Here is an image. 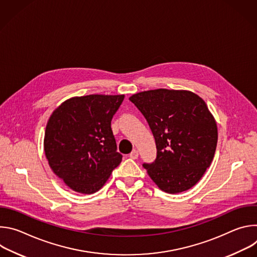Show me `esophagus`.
<instances>
[{"mask_svg": "<svg viewBox=\"0 0 257 257\" xmlns=\"http://www.w3.org/2000/svg\"><path fill=\"white\" fill-rule=\"evenodd\" d=\"M129 158L132 159V160H136V159L138 158V152H137L136 150L132 151V152L130 153V155H129Z\"/></svg>", "mask_w": 257, "mask_h": 257, "instance_id": "obj_1", "label": "esophagus"}]
</instances>
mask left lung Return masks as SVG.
<instances>
[{"instance_id": "8db88e82", "label": "left lung", "mask_w": 257, "mask_h": 257, "mask_svg": "<svg viewBox=\"0 0 257 257\" xmlns=\"http://www.w3.org/2000/svg\"><path fill=\"white\" fill-rule=\"evenodd\" d=\"M129 99L148 121L157 158L142 166L160 189L175 194L193 187L210 166L217 143L214 118L188 90L142 91Z\"/></svg>"}]
</instances>
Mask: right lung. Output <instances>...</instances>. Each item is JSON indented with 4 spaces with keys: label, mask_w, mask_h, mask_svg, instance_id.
I'll return each instance as SVG.
<instances>
[{
    "label": "right lung",
    "mask_w": 257,
    "mask_h": 257,
    "mask_svg": "<svg viewBox=\"0 0 257 257\" xmlns=\"http://www.w3.org/2000/svg\"><path fill=\"white\" fill-rule=\"evenodd\" d=\"M125 95L89 94L72 97L51 115L45 133V154L53 172L72 190H99L122 155L117 152L111 121Z\"/></svg>",
    "instance_id": "obj_1"
}]
</instances>
